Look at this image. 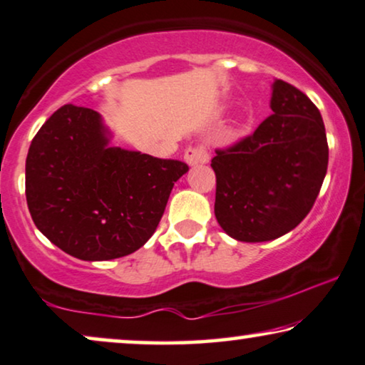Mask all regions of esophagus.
<instances>
[{
  "label": "esophagus",
  "instance_id": "34e87169",
  "mask_svg": "<svg viewBox=\"0 0 365 365\" xmlns=\"http://www.w3.org/2000/svg\"><path fill=\"white\" fill-rule=\"evenodd\" d=\"M183 158H185L188 167H197V165L207 163L210 157H208L207 148L203 145H197V147L188 148L185 155H183Z\"/></svg>",
  "mask_w": 365,
  "mask_h": 365
}]
</instances>
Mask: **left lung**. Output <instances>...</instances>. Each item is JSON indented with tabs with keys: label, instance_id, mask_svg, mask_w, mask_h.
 <instances>
[{
	"label": "left lung",
	"instance_id": "1",
	"mask_svg": "<svg viewBox=\"0 0 365 365\" xmlns=\"http://www.w3.org/2000/svg\"><path fill=\"white\" fill-rule=\"evenodd\" d=\"M270 108L250 137L217 150L215 217L240 242H269L307 217L327 173L325 126L307 95L275 80Z\"/></svg>",
	"mask_w": 365,
	"mask_h": 365
}]
</instances>
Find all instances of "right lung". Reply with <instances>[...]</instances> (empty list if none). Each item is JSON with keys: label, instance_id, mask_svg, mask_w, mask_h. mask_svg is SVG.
I'll return each mask as SVG.
<instances>
[{"label": "right lung", "instance_id": "add662e5", "mask_svg": "<svg viewBox=\"0 0 365 365\" xmlns=\"http://www.w3.org/2000/svg\"><path fill=\"white\" fill-rule=\"evenodd\" d=\"M98 111L65 105L26 157V202L38 230L86 262L133 254L157 230L187 163L111 147Z\"/></svg>", "mask_w": 365, "mask_h": 365}]
</instances>
